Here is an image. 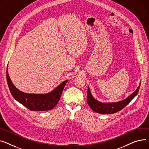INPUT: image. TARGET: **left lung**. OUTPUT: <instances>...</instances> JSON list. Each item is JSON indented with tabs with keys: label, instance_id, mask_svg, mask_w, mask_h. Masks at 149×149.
I'll list each match as a JSON object with an SVG mask.
<instances>
[{
	"label": "left lung",
	"instance_id": "1",
	"mask_svg": "<svg viewBox=\"0 0 149 149\" xmlns=\"http://www.w3.org/2000/svg\"><path fill=\"white\" fill-rule=\"evenodd\" d=\"M141 82L137 89L129 95L125 99L116 102H101L97 99H95L91 94L89 86H88V91H87V103L91 108V109L97 113L102 114H112V113L117 112L123 109L126 105L129 103L136 94H138L139 88H140Z\"/></svg>",
	"mask_w": 149,
	"mask_h": 149
}]
</instances>
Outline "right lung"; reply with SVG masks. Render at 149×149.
<instances>
[{
  "instance_id": "right-lung-1",
  "label": "right lung",
  "mask_w": 149,
  "mask_h": 149,
  "mask_svg": "<svg viewBox=\"0 0 149 149\" xmlns=\"http://www.w3.org/2000/svg\"><path fill=\"white\" fill-rule=\"evenodd\" d=\"M6 80L13 97L31 111H49L55 108L58 103L64 86L68 80L58 85L49 93L45 94L26 93L17 88L11 81L6 68Z\"/></svg>"
}]
</instances>
